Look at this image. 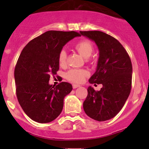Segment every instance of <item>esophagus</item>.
I'll return each mask as SVG.
<instances>
[{
  "instance_id": "1",
  "label": "esophagus",
  "mask_w": 149,
  "mask_h": 149,
  "mask_svg": "<svg viewBox=\"0 0 149 149\" xmlns=\"http://www.w3.org/2000/svg\"><path fill=\"white\" fill-rule=\"evenodd\" d=\"M80 86V85H78V84H73V88H76Z\"/></svg>"
}]
</instances>
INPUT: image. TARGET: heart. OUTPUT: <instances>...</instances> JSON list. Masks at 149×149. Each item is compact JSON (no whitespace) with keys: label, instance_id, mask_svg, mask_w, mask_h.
<instances>
[{"label":"heart","instance_id":"obj_1","mask_svg":"<svg viewBox=\"0 0 149 149\" xmlns=\"http://www.w3.org/2000/svg\"><path fill=\"white\" fill-rule=\"evenodd\" d=\"M75 49L84 58H88L93 53L94 47L91 42L88 40H81L76 43L74 46ZM67 61V54L64 49L60 52L58 55V63L61 66H64ZM88 75V72L83 69H71L66 73V79L73 83H81L84 78Z\"/></svg>","mask_w":149,"mask_h":149}]
</instances>
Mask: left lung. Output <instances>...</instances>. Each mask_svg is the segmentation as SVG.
<instances>
[{"mask_svg": "<svg viewBox=\"0 0 149 149\" xmlns=\"http://www.w3.org/2000/svg\"><path fill=\"white\" fill-rule=\"evenodd\" d=\"M80 33L94 41L100 52L97 70L88 82L103 86L100 91L88 87L83 104L84 112L95 120H108L121 110L130 93L131 61L123 46L112 36L100 31Z\"/></svg>", "mask_w": 149, "mask_h": 149, "instance_id": "1", "label": "left lung"}]
</instances>
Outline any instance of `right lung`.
<instances>
[{
	"label": "right lung",
	"instance_id": "add662e5",
	"mask_svg": "<svg viewBox=\"0 0 149 149\" xmlns=\"http://www.w3.org/2000/svg\"><path fill=\"white\" fill-rule=\"evenodd\" d=\"M79 36L73 31H47L31 40L21 52L14 70L16 97L32 120L49 123L62 112L72 85L68 82L49 85V78L59 70L58 55L63 46Z\"/></svg>",
	"mask_w": 149,
	"mask_h": 149
}]
</instances>
